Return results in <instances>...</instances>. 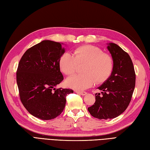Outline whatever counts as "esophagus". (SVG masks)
<instances>
[{"label":"esophagus","instance_id":"1","mask_svg":"<svg viewBox=\"0 0 150 150\" xmlns=\"http://www.w3.org/2000/svg\"><path fill=\"white\" fill-rule=\"evenodd\" d=\"M76 93L80 94V95H82V96H85V95L87 94L85 91H76Z\"/></svg>","mask_w":150,"mask_h":150}]
</instances>
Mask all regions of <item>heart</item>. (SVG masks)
<instances>
[{"instance_id":"1","label":"heart","mask_w":150,"mask_h":150,"mask_svg":"<svg viewBox=\"0 0 150 150\" xmlns=\"http://www.w3.org/2000/svg\"><path fill=\"white\" fill-rule=\"evenodd\" d=\"M81 64L83 74L72 76L66 81L68 86L79 91L89 88L94 82L99 84L105 81L113 69L112 57L100 48L91 45L76 47L72 54L64 52L59 61L61 71L67 76L73 74L78 65Z\"/></svg>"}]
</instances>
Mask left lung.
I'll return each mask as SVG.
<instances>
[{"instance_id":"8db88e82","label":"left lung","mask_w":150,"mask_h":150,"mask_svg":"<svg viewBox=\"0 0 150 150\" xmlns=\"http://www.w3.org/2000/svg\"><path fill=\"white\" fill-rule=\"evenodd\" d=\"M111 54L113 69L111 76L98 88L102 91L95 94L96 101L88 108L91 116L99 120L112 119L128 108L135 87L136 74L129 54L115 43L107 47Z\"/></svg>"}]
</instances>
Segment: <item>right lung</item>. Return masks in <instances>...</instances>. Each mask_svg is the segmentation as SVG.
<instances>
[{"label": "right lung", "instance_id": "1", "mask_svg": "<svg viewBox=\"0 0 150 150\" xmlns=\"http://www.w3.org/2000/svg\"><path fill=\"white\" fill-rule=\"evenodd\" d=\"M62 44L42 40L27 50L18 65L16 79L21 101L28 112L42 120L55 118L64 110L71 89H56L64 79L59 61Z\"/></svg>", "mask_w": 150, "mask_h": 150}]
</instances>
